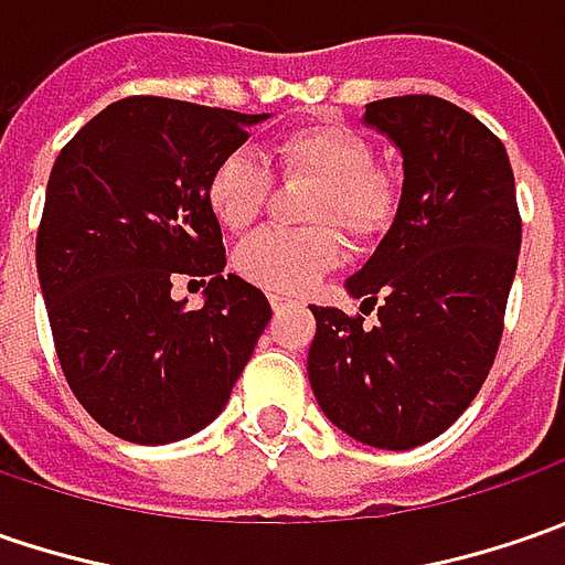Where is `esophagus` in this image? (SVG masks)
I'll return each instance as SVG.
<instances>
[{"label": "esophagus", "instance_id": "obj_1", "mask_svg": "<svg viewBox=\"0 0 565 565\" xmlns=\"http://www.w3.org/2000/svg\"><path fill=\"white\" fill-rule=\"evenodd\" d=\"M270 308L279 315V311H286L289 308V298H279V295H270Z\"/></svg>", "mask_w": 565, "mask_h": 565}]
</instances>
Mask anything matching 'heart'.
Returning <instances> with one entry per match:
<instances>
[{"label":"heart","mask_w":565,"mask_h":565,"mask_svg":"<svg viewBox=\"0 0 565 565\" xmlns=\"http://www.w3.org/2000/svg\"><path fill=\"white\" fill-rule=\"evenodd\" d=\"M273 153L286 179L317 182L308 206L315 228H264L235 248L232 267L257 289L301 295L342 260V238L323 223H337L361 245H374L399 220L402 182L390 169L374 166V143L337 121L295 128L276 141ZM270 188V169L257 153L232 150L210 169L204 198L220 226L242 232L264 213Z\"/></svg>","instance_id":"obj_1"}]
</instances>
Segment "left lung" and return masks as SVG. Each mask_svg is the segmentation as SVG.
Listing matches in <instances>:
<instances>
[{"instance_id": "1", "label": "left lung", "mask_w": 565, "mask_h": 565, "mask_svg": "<svg viewBox=\"0 0 565 565\" xmlns=\"http://www.w3.org/2000/svg\"><path fill=\"white\" fill-rule=\"evenodd\" d=\"M364 121L402 150V213L349 279L361 313L317 308L308 377L327 418L377 449L440 437L488 380L522 245L503 141L456 103L405 94Z\"/></svg>"}]
</instances>
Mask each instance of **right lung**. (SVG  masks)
<instances>
[{
	"label": "right lung",
	"instance_id": "add662e5",
	"mask_svg": "<svg viewBox=\"0 0 565 565\" xmlns=\"http://www.w3.org/2000/svg\"><path fill=\"white\" fill-rule=\"evenodd\" d=\"M260 119L125 97L55 157L36 228L55 355L75 399L121 440L172 444L206 427L270 323L267 295L223 273L204 198L210 169ZM179 275L205 282L204 309L171 298Z\"/></svg>",
	"mask_w": 565,
	"mask_h": 565
}]
</instances>
